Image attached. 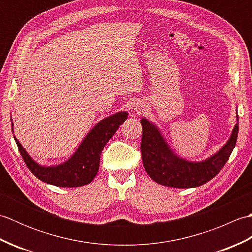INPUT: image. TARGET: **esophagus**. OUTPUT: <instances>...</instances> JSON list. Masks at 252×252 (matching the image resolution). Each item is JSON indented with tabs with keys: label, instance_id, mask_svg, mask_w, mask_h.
Here are the masks:
<instances>
[{
	"label": "esophagus",
	"instance_id": "1",
	"mask_svg": "<svg viewBox=\"0 0 252 252\" xmlns=\"http://www.w3.org/2000/svg\"><path fill=\"white\" fill-rule=\"evenodd\" d=\"M137 112H138V114H142V112H144V111H145V109H144V107H142V106H140V107H138V108H136L135 109Z\"/></svg>",
	"mask_w": 252,
	"mask_h": 252
}]
</instances>
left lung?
I'll return each instance as SVG.
<instances>
[{"instance_id":"obj_1","label":"left lung","mask_w":252,"mask_h":252,"mask_svg":"<svg viewBox=\"0 0 252 252\" xmlns=\"http://www.w3.org/2000/svg\"><path fill=\"white\" fill-rule=\"evenodd\" d=\"M141 125L143 127L141 153L144 168L158 184L175 189L198 187L215 178L227 162L238 135L237 115V123L225 145L205 161L190 162L171 151L156 126L146 119H142Z\"/></svg>"}]
</instances>
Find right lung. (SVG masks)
Listing matches in <instances>:
<instances>
[{"instance_id": "add662e5", "label": "right lung", "mask_w": 252, "mask_h": 252, "mask_svg": "<svg viewBox=\"0 0 252 252\" xmlns=\"http://www.w3.org/2000/svg\"><path fill=\"white\" fill-rule=\"evenodd\" d=\"M126 118V111L105 118L90 131L70 159L55 167L37 164L13 135L26 165L37 179L58 187H79L91 183L97 174L101 152ZM12 132L14 133L13 122Z\"/></svg>"}]
</instances>
